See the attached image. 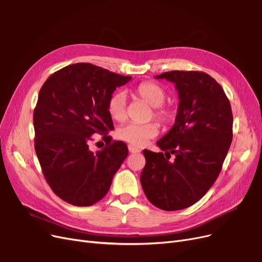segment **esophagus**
Returning a JSON list of instances; mask_svg holds the SVG:
<instances>
[{"label":"esophagus","mask_w":262,"mask_h":262,"mask_svg":"<svg viewBox=\"0 0 262 262\" xmlns=\"http://www.w3.org/2000/svg\"><path fill=\"white\" fill-rule=\"evenodd\" d=\"M128 148H129V151H130V152H140V151H141L139 148L134 147V146H132V145H129Z\"/></svg>","instance_id":"obj_1"}]
</instances>
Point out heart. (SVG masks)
I'll return each instance as SVG.
<instances>
[{
    "label": "heart",
    "instance_id": "heart-1",
    "mask_svg": "<svg viewBox=\"0 0 262 262\" xmlns=\"http://www.w3.org/2000/svg\"><path fill=\"white\" fill-rule=\"evenodd\" d=\"M137 94L142 101L152 107V117L161 123L172 120L174 113L169 107L164 106L167 98L166 90L154 81H145L135 88ZM107 111L113 119L122 121L127 117V95L123 91H117L111 95L107 102ZM158 134V125L154 122L146 124L127 123L117 130V137L134 146H142L149 139Z\"/></svg>",
    "mask_w": 262,
    "mask_h": 262
}]
</instances>
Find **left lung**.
Returning <instances> with one entry per match:
<instances>
[{
    "mask_svg": "<svg viewBox=\"0 0 262 262\" xmlns=\"http://www.w3.org/2000/svg\"><path fill=\"white\" fill-rule=\"evenodd\" d=\"M176 84V122L157 145L144 149L141 184L147 200L166 211L194 205L217 180L233 139V115L222 86L203 71H167L156 76Z\"/></svg>",
    "mask_w": 262,
    "mask_h": 262,
    "instance_id": "left-lung-1",
    "label": "left lung"
}]
</instances>
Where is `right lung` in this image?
<instances>
[{
    "label": "right lung",
    "mask_w": 262,
    "mask_h": 262,
    "mask_svg": "<svg viewBox=\"0 0 262 262\" xmlns=\"http://www.w3.org/2000/svg\"><path fill=\"white\" fill-rule=\"evenodd\" d=\"M131 80L89 62L59 69L42 85L33 112L34 148L52 191L74 206H91L107 194L128 146L113 141L107 102L116 88ZM94 133L103 135L101 151L88 149Z\"/></svg>",
    "instance_id": "1"
}]
</instances>
